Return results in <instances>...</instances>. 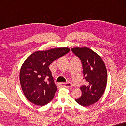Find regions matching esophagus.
Here are the masks:
<instances>
[{"label": "esophagus", "mask_w": 126, "mask_h": 126, "mask_svg": "<svg viewBox=\"0 0 126 126\" xmlns=\"http://www.w3.org/2000/svg\"><path fill=\"white\" fill-rule=\"evenodd\" d=\"M61 84L64 86L66 87V88H72L73 86V84L70 83V82H68V83H61Z\"/></svg>", "instance_id": "obj_1"}]
</instances>
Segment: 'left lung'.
Instances as JSON below:
<instances>
[{
	"label": "left lung",
	"instance_id": "obj_1",
	"mask_svg": "<svg viewBox=\"0 0 126 126\" xmlns=\"http://www.w3.org/2000/svg\"><path fill=\"white\" fill-rule=\"evenodd\" d=\"M71 51L80 59L83 68L84 79L86 85L80 87L82 95L75 101L88 106L99 100L104 94L107 83V70L100 56L87 47L73 48Z\"/></svg>",
	"mask_w": 126,
	"mask_h": 126
}]
</instances>
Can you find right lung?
<instances>
[{
	"instance_id": "right-lung-1",
	"label": "right lung",
	"mask_w": 126,
	"mask_h": 126,
	"mask_svg": "<svg viewBox=\"0 0 126 126\" xmlns=\"http://www.w3.org/2000/svg\"><path fill=\"white\" fill-rule=\"evenodd\" d=\"M70 51L66 47L37 51L22 64L20 81L24 95L31 102L44 106L53 99L57 90L49 65Z\"/></svg>"
}]
</instances>
